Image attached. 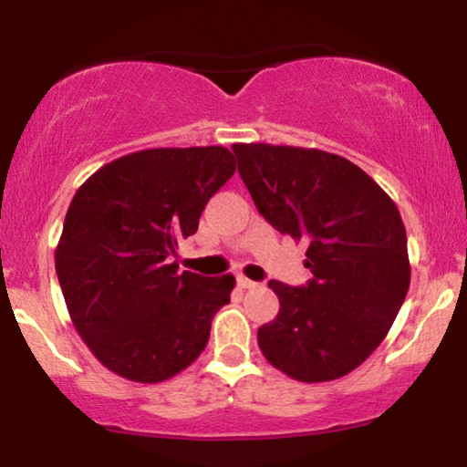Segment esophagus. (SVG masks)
<instances>
[{"instance_id": "1", "label": "esophagus", "mask_w": 467, "mask_h": 467, "mask_svg": "<svg viewBox=\"0 0 467 467\" xmlns=\"http://www.w3.org/2000/svg\"><path fill=\"white\" fill-rule=\"evenodd\" d=\"M237 285L241 289H252V287H256V283L250 281V278H245V276H237Z\"/></svg>"}]
</instances>
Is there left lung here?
Instances as JSON below:
<instances>
[{
    "label": "left lung",
    "mask_w": 467,
    "mask_h": 467,
    "mask_svg": "<svg viewBox=\"0 0 467 467\" xmlns=\"http://www.w3.org/2000/svg\"><path fill=\"white\" fill-rule=\"evenodd\" d=\"M256 211L278 233L307 241L303 287L270 281L278 316L259 349L298 382L351 373L389 334L410 285L406 228L373 178L336 153L285 144H234Z\"/></svg>",
    "instance_id": "8db88e82"
}]
</instances>
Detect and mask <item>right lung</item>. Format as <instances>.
Wrapping results in <instances>:
<instances>
[{
	"mask_svg": "<svg viewBox=\"0 0 467 467\" xmlns=\"http://www.w3.org/2000/svg\"><path fill=\"white\" fill-rule=\"evenodd\" d=\"M234 173L226 147L144 149L105 164L67 208L55 264L69 318L103 367L155 384L184 371L234 276L171 264Z\"/></svg>",
	"mask_w": 467,
	"mask_h": 467,
	"instance_id": "obj_1",
	"label": "right lung"
}]
</instances>
